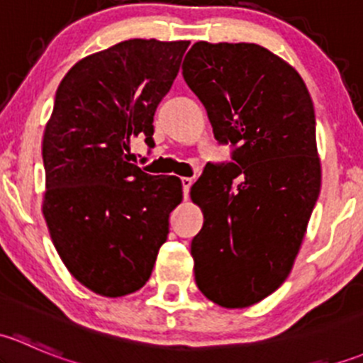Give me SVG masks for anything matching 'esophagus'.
<instances>
[{
    "label": "esophagus",
    "mask_w": 363,
    "mask_h": 363,
    "mask_svg": "<svg viewBox=\"0 0 363 363\" xmlns=\"http://www.w3.org/2000/svg\"><path fill=\"white\" fill-rule=\"evenodd\" d=\"M181 184H182V191H184V199H188L189 189H191V186H193V179L191 177H182Z\"/></svg>",
    "instance_id": "obj_1"
}]
</instances>
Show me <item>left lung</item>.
I'll use <instances>...</instances> for the list:
<instances>
[{"label":"left lung","mask_w":363,"mask_h":363,"mask_svg":"<svg viewBox=\"0 0 363 363\" xmlns=\"http://www.w3.org/2000/svg\"><path fill=\"white\" fill-rule=\"evenodd\" d=\"M182 77L230 163H207L191 188L203 226L191 240L200 291L247 307L290 274L321 186L316 117L302 77L256 43L196 42Z\"/></svg>","instance_id":"1"}]
</instances>
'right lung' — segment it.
<instances>
[{"label": "right lung", "instance_id": "obj_1", "mask_svg": "<svg viewBox=\"0 0 363 363\" xmlns=\"http://www.w3.org/2000/svg\"><path fill=\"white\" fill-rule=\"evenodd\" d=\"M189 42L133 38L91 54L56 91L45 126L43 216L73 277L94 294L123 296L151 277L181 203L174 175L130 163V140L155 147L156 108L170 91Z\"/></svg>", "mask_w": 363, "mask_h": 363}]
</instances>
